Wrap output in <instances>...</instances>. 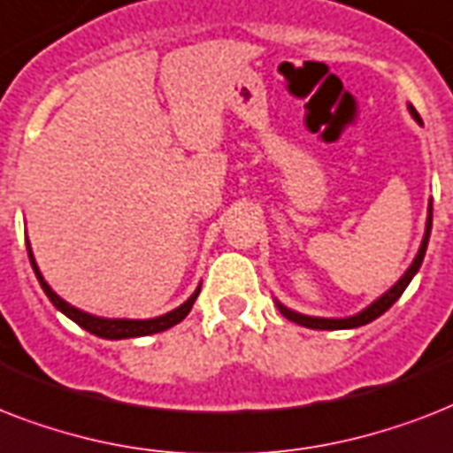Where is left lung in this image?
I'll use <instances>...</instances> for the list:
<instances>
[{"label": "left lung", "instance_id": "obj_1", "mask_svg": "<svg viewBox=\"0 0 453 453\" xmlns=\"http://www.w3.org/2000/svg\"><path fill=\"white\" fill-rule=\"evenodd\" d=\"M409 112H411V117H414L416 122L421 124V117H418V112H416L411 105H409ZM430 227H433V202L428 204V220H426V234H423V242L421 247H418V254H416V258L411 261V265L407 268V273L397 280V282L390 287V289L383 294V296H379L376 301L372 303V305H366L365 310H359L357 315H350V317H312V315H303V312H296V310L287 308V305H282L280 301L277 303V308H280V312H282L287 319H291V322L301 324V326H308V329H355V326H362V324H369L373 322L376 317H380L383 312H386L390 305H393L397 298L404 294V289L409 287V282L414 280V275L418 273V268H421L423 263V256H426V249H428V240H430Z\"/></svg>", "mask_w": 453, "mask_h": 453}]
</instances>
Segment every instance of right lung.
Instances as JSON below:
<instances>
[{
	"mask_svg": "<svg viewBox=\"0 0 453 453\" xmlns=\"http://www.w3.org/2000/svg\"><path fill=\"white\" fill-rule=\"evenodd\" d=\"M27 256H30V263H32V270H35V275H37L39 284H42V289L44 294L49 296V301L56 305V308L63 312L65 317H70L73 322H77L81 329H87L88 334H94V336H101V338H108V341H119V338H138V336H150V334H159V331H166L171 329L173 324H178L180 319H185V315L192 310V303L195 298L199 296V287L195 289L188 301L183 305H178L176 310H171L166 315H159V317H152V319H110V317H96V315H88L84 310L74 308L70 305L67 301L56 294V291L46 284L44 275L39 273L37 268V261H35V256H32V249H30V242H27Z\"/></svg>",
	"mask_w": 453,
	"mask_h": 453,
	"instance_id": "obj_1",
	"label": "right lung"
}]
</instances>
